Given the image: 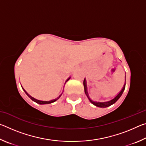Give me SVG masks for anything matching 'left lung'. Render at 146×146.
<instances>
[{
  "instance_id": "obj_1",
  "label": "left lung",
  "mask_w": 146,
  "mask_h": 146,
  "mask_svg": "<svg viewBox=\"0 0 146 146\" xmlns=\"http://www.w3.org/2000/svg\"><path fill=\"white\" fill-rule=\"evenodd\" d=\"M84 91H85V93L86 96H87L88 99L90 100V102L93 104V105H95L97 106V107H99V108H107V107H109V106H111L112 104H115L117 101L119 99L120 97L122 96V93L123 92V91H124L125 90V84H124V86H123V87L122 88V90H121L120 92L118 94V95L116 96V97L113 98V99L111 100L110 101H108V102H94V101H93L92 100H91V98H90V97H89L88 95V93L87 91V86H86V79L84 78Z\"/></svg>"
}]
</instances>
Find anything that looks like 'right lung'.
<instances>
[{"label": "right lung", "instance_id": "obj_1", "mask_svg": "<svg viewBox=\"0 0 146 146\" xmlns=\"http://www.w3.org/2000/svg\"><path fill=\"white\" fill-rule=\"evenodd\" d=\"M70 78H69L67 80H66V82H67L68 80H69V79H70ZM22 88H23V87H22ZM23 90L24 91V92L26 93V94L28 96V97L31 98V99L33 100V101H34V102H36L37 104H51V103H52V102H55L56 100H57L59 98H60V97L61 95H60L58 97H57V98H56L55 99H53V100H49V101H42V100H36V99H35V98H34L33 97H31L30 95H29V94L26 92V91L24 90L23 89Z\"/></svg>", "mask_w": 146, "mask_h": 146}]
</instances>
